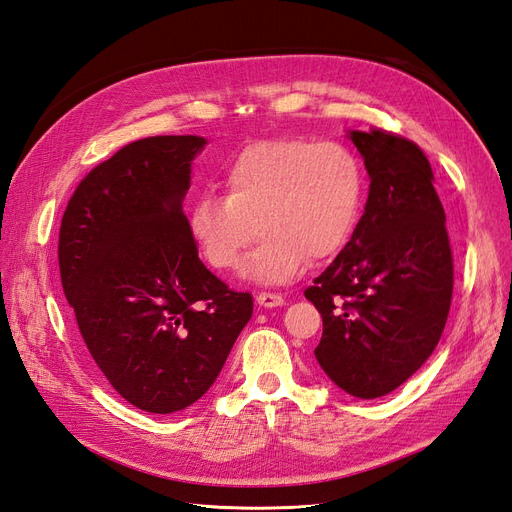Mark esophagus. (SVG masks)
I'll return each instance as SVG.
<instances>
[{"instance_id":"1","label":"esophagus","mask_w":512,"mask_h":512,"mask_svg":"<svg viewBox=\"0 0 512 512\" xmlns=\"http://www.w3.org/2000/svg\"><path fill=\"white\" fill-rule=\"evenodd\" d=\"M257 304L263 306V308H278L285 304V299H282L280 293H274V291H261L257 295Z\"/></svg>"}]
</instances>
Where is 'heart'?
Returning <instances> with one entry per match:
<instances>
[{
  "label": "heart",
  "instance_id": "1",
  "mask_svg": "<svg viewBox=\"0 0 512 512\" xmlns=\"http://www.w3.org/2000/svg\"><path fill=\"white\" fill-rule=\"evenodd\" d=\"M223 192L200 194L189 206L187 230L200 255L217 272L238 268L257 222L261 242L244 274L282 282L348 244L361 215L365 170L342 143L263 139L225 166Z\"/></svg>",
  "mask_w": 512,
  "mask_h": 512
}]
</instances>
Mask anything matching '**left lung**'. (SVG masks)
Segmentation results:
<instances>
[{"mask_svg": "<svg viewBox=\"0 0 512 512\" xmlns=\"http://www.w3.org/2000/svg\"><path fill=\"white\" fill-rule=\"evenodd\" d=\"M350 139L371 177L365 213L304 295L323 316L318 365L348 394L377 399L437 348L451 306L453 257L420 145L382 128L352 130Z\"/></svg>", "mask_w": 512, "mask_h": 512, "instance_id": "obj_1", "label": "left lung"}]
</instances>
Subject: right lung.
Wrapping results in <instances>:
<instances>
[{
	"label": "right lung",
	"instance_id": "add662e5",
	"mask_svg": "<svg viewBox=\"0 0 512 512\" xmlns=\"http://www.w3.org/2000/svg\"><path fill=\"white\" fill-rule=\"evenodd\" d=\"M202 137H147L75 187L59 232L63 291L84 344L120 396L175 413L213 386L253 314L206 270L181 202Z\"/></svg>",
	"mask_w": 512,
	"mask_h": 512
}]
</instances>
